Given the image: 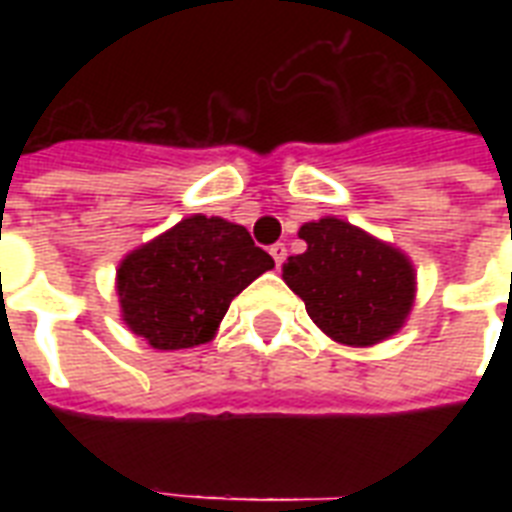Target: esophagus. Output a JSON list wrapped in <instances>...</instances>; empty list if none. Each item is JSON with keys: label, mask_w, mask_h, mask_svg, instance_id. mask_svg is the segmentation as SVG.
<instances>
[{"label": "esophagus", "mask_w": 512, "mask_h": 512, "mask_svg": "<svg viewBox=\"0 0 512 512\" xmlns=\"http://www.w3.org/2000/svg\"><path fill=\"white\" fill-rule=\"evenodd\" d=\"M271 257H273V263H276L281 268V263L287 260V247H284V244H273V247H271Z\"/></svg>", "instance_id": "1"}]
</instances>
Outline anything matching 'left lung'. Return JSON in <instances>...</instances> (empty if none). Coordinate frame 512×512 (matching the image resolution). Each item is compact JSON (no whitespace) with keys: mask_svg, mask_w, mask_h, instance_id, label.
Returning <instances> with one entry per match:
<instances>
[{"mask_svg":"<svg viewBox=\"0 0 512 512\" xmlns=\"http://www.w3.org/2000/svg\"><path fill=\"white\" fill-rule=\"evenodd\" d=\"M300 239L308 249L289 257L284 281L316 327L356 348L401 329L414 303V268L398 249L337 217L305 223Z\"/></svg>","mask_w":512,"mask_h":512,"instance_id":"1","label":"left lung"}]
</instances>
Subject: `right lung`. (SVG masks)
Returning a JSON list of instances; mask_svg holds the SVG:
<instances>
[{
	"mask_svg": "<svg viewBox=\"0 0 512 512\" xmlns=\"http://www.w3.org/2000/svg\"><path fill=\"white\" fill-rule=\"evenodd\" d=\"M273 257L244 225L193 215L127 255L116 292L127 327L159 350L193 348L215 335L228 305Z\"/></svg>",
	"mask_w": 512,
	"mask_h": 512,
	"instance_id": "1",
	"label": "right lung"
}]
</instances>
